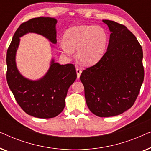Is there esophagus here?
Listing matches in <instances>:
<instances>
[{
	"label": "esophagus",
	"instance_id": "esophagus-1",
	"mask_svg": "<svg viewBox=\"0 0 151 151\" xmlns=\"http://www.w3.org/2000/svg\"><path fill=\"white\" fill-rule=\"evenodd\" d=\"M76 73H77L78 79H79L80 76V75H81V73H82V70L80 69H76Z\"/></svg>",
	"mask_w": 151,
	"mask_h": 151
}]
</instances>
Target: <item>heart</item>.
<instances>
[{
    "label": "heart",
    "instance_id": "heart-1",
    "mask_svg": "<svg viewBox=\"0 0 151 151\" xmlns=\"http://www.w3.org/2000/svg\"><path fill=\"white\" fill-rule=\"evenodd\" d=\"M108 39L106 31L101 26H74L66 31L64 39L60 42V48L67 55L76 50V57L80 63L93 65L102 58Z\"/></svg>",
    "mask_w": 151,
    "mask_h": 151
}]
</instances>
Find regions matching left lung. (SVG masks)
Segmentation results:
<instances>
[{
    "mask_svg": "<svg viewBox=\"0 0 151 151\" xmlns=\"http://www.w3.org/2000/svg\"><path fill=\"white\" fill-rule=\"evenodd\" d=\"M106 52L96 65L84 70L80 80L86 104L101 117L120 115L133 106L144 81L143 51L133 33L112 20Z\"/></svg>",
    "mask_w": 151,
    "mask_h": 151,
    "instance_id": "obj_1",
    "label": "left lung"
}]
</instances>
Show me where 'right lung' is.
I'll list each match as a JSON object with an SVG mask.
<instances>
[{
    "mask_svg": "<svg viewBox=\"0 0 151 151\" xmlns=\"http://www.w3.org/2000/svg\"><path fill=\"white\" fill-rule=\"evenodd\" d=\"M57 20L54 18H32L21 24L16 31L7 52V81L18 104L28 115L38 118H52L65 106L69 86L76 78L72 64L60 65L51 58L47 73L38 80L28 79L22 75L16 65V52L20 37L29 33L41 35L52 44H56ZM53 47V45H51Z\"/></svg>",
    "mask_w": 151,
    "mask_h": 151,
    "instance_id": "right-lung-1",
    "label": "right lung"
}]
</instances>
